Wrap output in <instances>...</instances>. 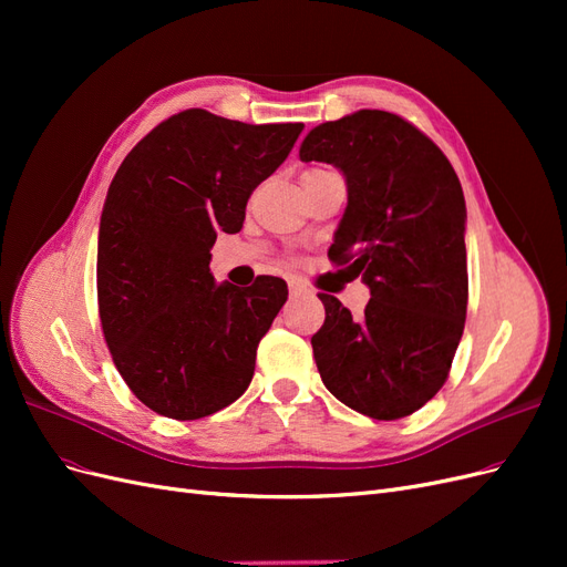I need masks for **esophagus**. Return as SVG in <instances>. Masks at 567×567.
Listing matches in <instances>:
<instances>
[{
  "label": "esophagus",
  "mask_w": 567,
  "mask_h": 567,
  "mask_svg": "<svg viewBox=\"0 0 567 567\" xmlns=\"http://www.w3.org/2000/svg\"><path fill=\"white\" fill-rule=\"evenodd\" d=\"M288 293H290V298H298V296L307 293V288L300 286V284H290V286H288Z\"/></svg>",
  "instance_id": "34e87169"
}]
</instances>
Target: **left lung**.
<instances>
[{
    "mask_svg": "<svg viewBox=\"0 0 567 567\" xmlns=\"http://www.w3.org/2000/svg\"><path fill=\"white\" fill-rule=\"evenodd\" d=\"M302 163H329L348 205L329 257L371 300L352 319L321 293L312 336L323 385L359 414H414L447 381L468 305L466 200L444 153L400 115L362 109L307 132Z\"/></svg>",
    "mask_w": 567,
    "mask_h": 567,
    "instance_id": "8db88e82",
    "label": "left lung"
}]
</instances>
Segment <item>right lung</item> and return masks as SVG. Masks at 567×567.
<instances>
[{
  "label": "right lung",
  "instance_id": "obj_1",
  "mask_svg": "<svg viewBox=\"0 0 567 567\" xmlns=\"http://www.w3.org/2000/svg\"><path fill=\"white\" fill-rule=\"evenodd\" d=\"M300 132L188 109L117 167L99 221V317L120 375L156 414L196 421L250 385L288 288L277 277L248 290L217 284L210 250L219 231H241L252 188Z\"/></svg>",
  "mask_w": 567,
  "mask_h": 567
}]
</instances>
